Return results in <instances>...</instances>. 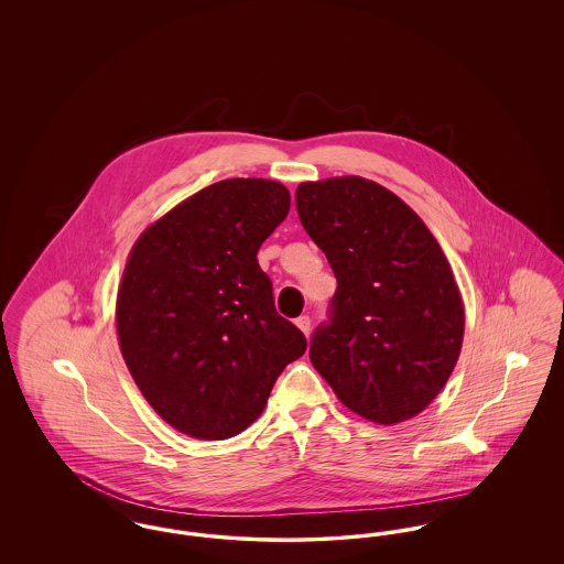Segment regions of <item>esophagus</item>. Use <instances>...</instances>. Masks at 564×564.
Returning a JSON list of instances; mask_svg holds the SVG:
<instances>
[{"mask_svg": "<svg viewBox=\"0 0 564 564\" xmlns=\"http://www.w3.org/2000/svg\"><path fill=\"white\" fill-rule=\"evenodd\" d=\"M295 325H297L306 336L311 334V317H308V315H300V317L295 319Z\"/></svg>", "mask_w": 564, "mask_h": 564, "instance_id": "esophagus-1", "label": "esophagus"}]
</instances>
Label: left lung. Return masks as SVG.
<instances>
[{"label":"left lung","mask_w":564,"mask_h":564,"mask_svg":"<svg viewBox=\"0 0 564 564\" xmlns=\"http://www.w3.org/2000/svg\"><path fill=\"white\" fill-rule=\"evenodd\" d=\"M297 217L338 281L308 357L355 414L395 425L444 389L463 345L455 274L425 221L380 184L304 182Z\"/></svg>","instance_id":"1"}]
</instances>
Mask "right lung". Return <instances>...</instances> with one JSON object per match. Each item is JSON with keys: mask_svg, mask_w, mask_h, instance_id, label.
<instances>
[{"mask_svg": "<svg viewBox=\"0 0 564 564\" xmlns=\"http://www.w3.org/2000/svg\"><path fill=\"white\" fill-rule=\"evenodd\" d=\"M290 214L270 180H224L133 245L116 300L118 343L143 398L198 440L247 430L306 338L274 308L258 249Z\"/></svg>", "mask_w": 564, "mask_h": 564, "instance_id": "add662e5", "label": "right lung"}]
</instances>
